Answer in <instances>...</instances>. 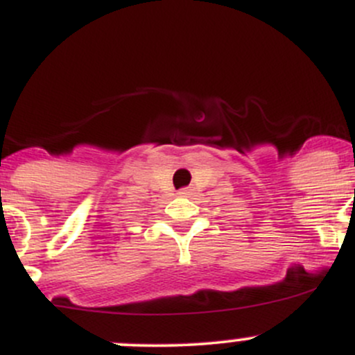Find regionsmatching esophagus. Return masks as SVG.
<instances>
[{"instance_id": "obj_1", "label": "esophagus", "mask_w": 355, "mask_h": 355, "mask_svg": "<svg viewBox=\"0 0 355 355\" xmlns=\"http://www.w3.org/2000/svg\"><path fill=\"white\" fill-rule=\"evenodd\" d=\"M178 196H180V197H189V196H190V189H182V190H178Z\"/></svg>"}]
</instances>
